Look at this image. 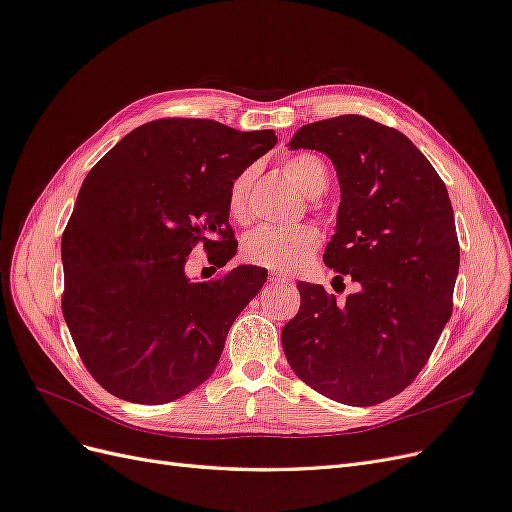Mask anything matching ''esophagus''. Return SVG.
<instances>
[{"instance_id": "34e87169", "label": "esophagus", "mask_w": 512, "mask_h": 512, "mask_svg": "<svg viewBox=\"0 0 512 512\" xmlns=\"http://www.w3.org/2000/svg\"><path fill=\"white\" fill-rule=\"evenodd\" d=\"M269 282H273V284H288L290 277L284 275V273H271L269 275Z\"/></svg>"}]
</instances>
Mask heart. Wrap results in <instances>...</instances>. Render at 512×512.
Here are the masks:
<instances>
[{"instance_id":"1","label":"heart","mask_w":512,"mask_h":512,"mask_svg":"<svg viewBox=\"0 0 512 512\" xmlns=\"http://www.w3.org/2000/svg\"><path fill=\"white\" fill-rule=\"evenodd\" d=\"M286 175L297 183V188L305 196H318L327 188L329 173L327 166L320 158L312 153H294L284 160ZM254 183V170L245 168L232 179L226 198V209L232 222L250 224L252 209H250V190ZM320 232L309 224H299L290 228H275L262 226L245 235L241 243V254L247 262L256 267H265L271 271L290 273L303 269L309 260L318 252Z\"/></svg>"}]
</instances>
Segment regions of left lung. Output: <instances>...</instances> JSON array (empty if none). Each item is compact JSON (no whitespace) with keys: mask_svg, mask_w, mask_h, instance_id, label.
<instances>
[{"mask_svg":"<svg viewBox=\"0 0 512 512\" xmlns=\"http://www.w3.org/2000/svg\"><path fill=\"white\" fill-rule=\"evenodd\" d=\"M290 149L335 170L342 203L324 262L356 282L337 301L299 282V314L282 329L307 386L346 406H376L418 376L453 314L459 241L446 185L406 134L363 115L303 126Z\"/></svg>","mask_w":512,"mask_h":512,"instance_id":"obj_1","label":"left lung"}]
</instances>
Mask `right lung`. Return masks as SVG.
<instances>
[{"label":"right lung","instance_id":"right-lung-1","mask_svg":"<svg viewBox=\"0 0 512 512\" xmlns=\"http://www.w3.org/2000/svg\"><path fill=\"white\" fill-rule=\"evenodd\" d=\"M277 143L213 119H158L89 170L61 237V309L89 374L111 395L158 406L203 384L267 271L241 265L194 282L198 243L224 267L237 254L232 179Z\"/></svg>","mask_w":512,"mask_h":512}]
</instances>
